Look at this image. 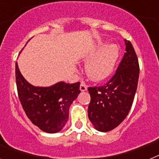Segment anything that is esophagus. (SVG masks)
Returning a JSON list of instances; mask_svg holds the SVG:
<instances>
[{"mask_svg": "<svg viewBox=\"0 0 159 159\" xmlns=\"http://www.w3.org/2000/svg\"><path fill=\"white\" fill-rule=\"evenodd\" d=\"M80 89L81 92H85L88 89V86H87V84H85L84 82H82L80 84Z\"/></svg>", "mask_w": 159, "mask_h": 159, "instance_id": "34e87169", "label": "esophagus"}]
</instances>
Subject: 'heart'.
<instances>
[{
	"mask_svg": "<svg viewBox=\"0 0 159 159\" xmlns=\"http://www.w3.org/2000/svg\"><path fill=\"white\" fill-rule=\"evenodd\" d=\"M119 56V49L116 44L99 43L87 56L86 72L95 81L103 80L111 74Z\"/></svg>",
	"mask_w": 159,
	"mask_h": 159,
	"instance_id": "1",
	"label": "heart"
}]
</instances>
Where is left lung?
Here are the masks:
<instances>
[{
  "label": "left lung",
  "mask_w": 159,
  "mask_h": 159,
  "mask_svg": "<svg viewBox=\"0 0 159 159\" xmlns=\"http://www.w3.org/2000/svg\"><path fill=\"white\" fill-rule=\"evenodd\" d=\"M125 44L126 52L116 74L103 86L88 88L91 95L88 118L99 131L117 127L127 117L134 101L139 65L131 43L125 40Z\"/></svg>",
  "instance_id": "left-lung-1"
}]
</instances>
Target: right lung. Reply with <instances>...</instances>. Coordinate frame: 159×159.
<instances>
[{"label":"right lung","instance_id":"add662e5","mask_svg":"<svg viewBox=\"0 0 159 159\" xmlns=\"http://www.w3.org/2000/svg\"><path fill=\"white\" fill-rule=\"evenodd\" d=\"M16 83L22 107L33 124L47 133H57L64 128L70 106L80 93V83L59 82L47 88L32 86L21 75L17 63Z\"/></svg>","mask_w":159,"mask_h":159}]
</instances>
